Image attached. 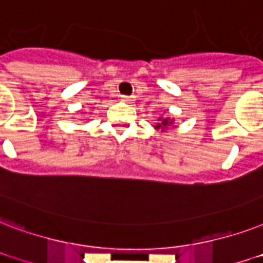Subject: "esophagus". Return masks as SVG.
Masks as SVG:
<instances>
[{
	"label": "esophagus",
	"instance_id": "esophagus-1",
	"mask_svg": "<svg viewBox=\"0 0 263 263\" xmlns=\"http://www.w3.org/2000/svg\"><path fill=\"white\" fill-rule=\"evenodd\" d=\"M122 101H125V103H132L134 101L133 96H122Z\"/></svg>",
	"mask_w": 263,
	"mask_h": 263
}]
</instances>
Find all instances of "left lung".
<instances>
[{
  "label": "left lung",
  "mask_w": 263,
  "mask_h": 263,
  "mask_svg": "<svg viewBox=\"0 0 263 263\" xmlns=\"http://www.w3.org/2000/svg\"><path fill=\"white\" fill-rule=\"evenodd\" d=\"M159 123H156V129H162V132H163L164 129H167L168 126L173 125V119H168V118H159Z\"/></svg>",
  "instance_id": "1"
}]
</instances>
